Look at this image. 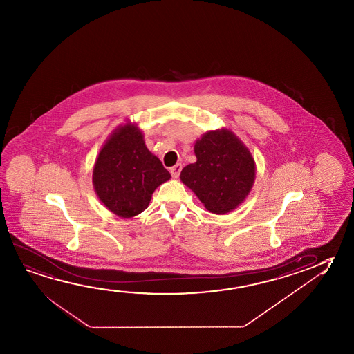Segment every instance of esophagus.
Masks as SVG:
<instances>
[{
    "instance_id": "1",
    "label": "esophagus",
    "mask_w": 354,
    "mask_h": 354,
    "mask_svg": "<svg viewBox=\"0 0 354 354\" xmlns=\"http://www.w3.org/2000/svg\"><path fill=\"white\" fill-rule=\"evenodd\" d=\"M181 168H183V167H181V164H175L174 167H171V168H170V174H171V176H173L174 179L179 178Z\"/></svg>"
}]
</instances>
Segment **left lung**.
I'll return each mask as SVG.
<instances>
[{"instance_id":"1","label":"left lung","mask_w":354,"mask_h":354,"mask_svg":"<svg viewBox=\"0 0 354 354\" xmlns=\"http://www.w3.org/2000/svg\"><path fill=\"white\" fill-rule=\"evenodd\" d=\"M196 163L181 170L180 179L195 192L207 211L230 212L243 203L255 181L250 151L227 129L208 131L195 143Z\"/></svg>"}]
</instances>
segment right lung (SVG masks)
<instances>
[{
  "instance_id": "1",
  "label": "right lung",
  "mask_w": 354,
  "mask_h": 354,
  "mask_svg": "<svg viewBox=\"0 0 354 354\" xmlns=\"http://www.w3.org/2000/svg\"><path fill=\"white\" fill-rule=\"evenodd\" d=\"M169 179L170 173L146 147L141 130L130 122L110 135L93 169L97 196L121 218L143 212L154 190Z\"/></svg>"
}]
</instances>
